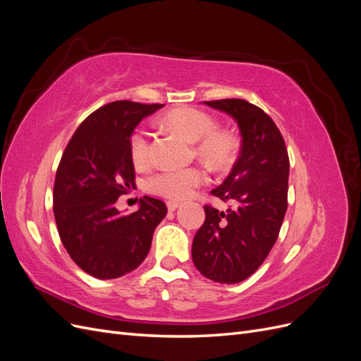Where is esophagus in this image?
I'll use <instances>...</instances> for the list:
<instances>
[{
    "instance_id": "1",
    "label": "esophagus",
    "mask_w": 361,
    "mask_h": 361,
    "mask_svg": "<svg viewBox=\"0 0 361 361\" xmlns=\"http://www.w3.org/2000/svg\"><path fill=\"white\" fill-rule=\"evenodd\" d=\"M179 207V203L178 202H167V209L169 212H174Z\"/></svg>"
}]
</instances>
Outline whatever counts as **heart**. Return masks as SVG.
Instances as JSON below:
<instances>
[{"label":"heart","mask_w":361,"mask_h":361,"mask_svg":"<svg viewBox=\"0 0 361 361\" xmlns=\"http://www.w3.org/2000/svg\"><path fill=\"white\" fill-rule=\"evenodd\" d=\"M162 123L174 133L180 134L195 143V154L212 164L216 169H223L232 162L238 140L231 133L216 129V120L200 108L180 106L164 114ZM130 157L135 164H145L150 154V138L145 129H137L130 137ZM206 174L200 169L162 170L147 179L146 187L150 192L170 200H183L203 185Z\"/></svg>","instance_id":"b5f03b06"}]
</instances>
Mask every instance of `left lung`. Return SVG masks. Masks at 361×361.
Here are the masks:
<instances>
[{
	"label": "left lung",
	"mask_w": 361,
	"mask_h": 361,
	"mask_svg": "<svg viewBox=\"0 0 361 361\" xmlns=\"http://www.w3.org/2000/svg\"><path fill=\"white\" fill-rule=\"evenodd\" d=\"M231 114L243 137L241 154L227 179L211 191L232 203L227 211L204 204V223L192 241V262L218 283H239L264 264L288 209L289 157L277 125L244 99L206 101Z\"/></svg>",
	"instance_id": "left-lung-1"
}]
</instances>
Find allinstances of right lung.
<instances>
[{"mask_svg":"<svg viewBox=\"0 0 361 361\" xmlns=\"http://www.w3.org/2000/svg\"><path fill=\"white\" fill-rule=\"evenodd\" d=\"M161 104L116 101L97 108L75 130L54 182V216L72 260L96 279H117L140 267L167 214L145 195L140 209L122 215L120 195L135 188L130 135Z\"/></svg>","mask_w":361,"mask_h":361,"instance_id":"right-lung-1","label":"right lung"}]
</instances>
